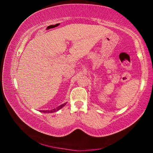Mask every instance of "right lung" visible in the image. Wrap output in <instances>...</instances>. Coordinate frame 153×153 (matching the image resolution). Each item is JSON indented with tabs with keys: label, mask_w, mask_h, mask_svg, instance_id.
<instances>
[{
	"label": "right lung",
	"mask_w": 153,
	"mask_h": 153,
	"mask_svg": "<svg viewBox=\"0 0 153 153\" xmlns=\"http://www.w3.org/2000/svg\"><path fill=\"white\" fill-rule=\"evenodd\" d=\"M66 103H64V104L61 105L60 106H59V107H56V108H53V109H51V110H46V111H44V110H40V112H42V113H53V112H56V111H59V109H61V108H63L65 105H66Z\"/></svg>",
	"instance_id": "1"
}]
</instances>
